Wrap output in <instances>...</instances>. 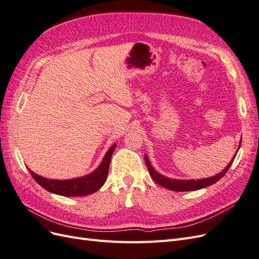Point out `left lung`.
Instances as JSON below:
<instances>
[{
	"mask_svg": "<svg viewBox=\"0 0 259 259\" xmlns=\"http://www.w3.org/2000/svg\"><path fill=\"white\" fill-rule=\"evenodd\" d=\"M240 146H241V142H240L238 150L240 149ZM237 152H236V154H234L232 160L229 162L228 165H227L221 171V173H218L217 175L208 177V178L195 179V180L194 179H187V180L171 179L169 177H165V176L161 175L160 173H158V171H156L152 167V165L150 164V161H149L148 156L146 154H145V161H146V165H147L148 170H149V174H150V176L152 177V179L154 180L156 184H159L160 186L166 188V189L173 190V191H193V190H199V189H202V188H205L207 186L213 185V184L217 183L219 179H222V177L227 173V170H228L229 167L231 166V164H232L234 158H236V155H237Z\"/></svg>",
	"mask_w": 259,
	"mask_h": 259,
	"instance_id": "obj_1",
	"label": "left lung"
}]
</instances>
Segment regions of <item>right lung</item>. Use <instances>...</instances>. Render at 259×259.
<instances>
[{"instance_id":"obj_1","label":"right lung","mask_w":259,"mask_h":259,"mask_svg":"<svg viewBox=\"0 0 259 259\" xmlns=\"http://www.w3.org/2000/svg\"><path fill=\"white\" fill-rule=\"evenodd\" d=\"M115 147L116 145L114 144L109 148V150L104 156L100 165L95 170L92 171L89 175H85L79 178L65 180L49 179L33 173L30 168L28 169L35 182L41 187H43L45 190L55 194L64 195V197H82V195H88L96 192L104 186L108 176L109 164H110L111 156Z\"/></svg>"}]
</instances>
